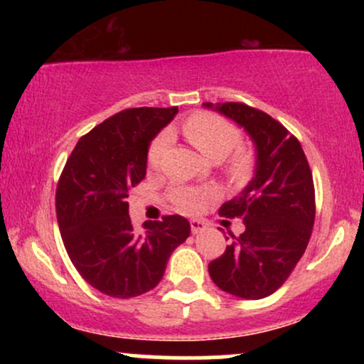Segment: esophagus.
<instances>
[{
    "instance_id": "esophagus-1",
    "label": "esophagus",
    "mask_w": 364,
    "mask_h": 364,
    "mask_svg": "<svg viewBox=\"0 0 364 364\" xmlns=\"http://www.w3.org/2000/svg\"><path fill=\"white\" fill-rule=\"evenodd\" d=\"M190 225H191V232H193V235H198V232L205 231V228H207L205 223H202V220H198V219H191Z\"/></svg>"
}]
</instances>
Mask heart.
Returning a JSON list of instances; mask_svg holds the SVG:
<instances>
[{"label": "heart", "instance_id": "b5f03b06", "mask_svg": "<svg viewBox=\"0 0 364 364\" xmlns=\"http://www.w3.org/2000/svg\"><path fill=\"white\" fill-rule=\"evenodd\" d=\"M183 132H185L186 139L191 141V145L200 154L212 159V161H217V159L220 161V159L228 156L240 144L241 139L240 129L235 124H231L228 119L220 118V116L212 114V112H195L193 116H190L185 121ZM171 141H173L171 132L159 133L156 139H154L149 149V164L152 168H157L161 164L162 157L168 152ZM250 164H252V156L245 152V150H237L231 159V168L237 174L248 171ZM214 195V191L208 190V188L179 186L176 190H173L171 200H173L174 207L178 210L191 214V212L198 210Z\"/></svg>", "mask_w": 364, "mask_h": 364}]
</instances>
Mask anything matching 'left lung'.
Wrapping results in <instances>:
<instances>
[{
    "instance_id": "1",
    "label": "left lung",
    "mask_w": 364,
    "mask_h": 364,
    "mask_svg": "<svg viewBox=\"0 0 364 364\" xmlns=\"http://www.w3.org/2000/svg\"><path fill=\"white\" fill-rule=\"evenodd\" d=\"M245 129L255 145L250 183L219 214L240 217L245 232L232 236L223 257L208 263L219 289L236 298L262 299L286 282L310 241L315 188L301 144L267 112L241 102H203Z\"/></svg>"
}]
</instances>
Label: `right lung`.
<instances>
[{"mask_svg": "<svg viewBox=\"0 0 364 364\" xmlns=\"http://www.w3.org/2000/svg\"><path fill=\"white\" fill-rule=\"evenodd\" d=\"M176 114L178 107L118 112L78 140L58 183L56 215L70 260L111 298L154 289L191 232L181 215L147 220L141 231L128 215V191L145 178L150 141Z\"/></svg>", "mask_w": 364, "mask_h": 364, "instance_id": "1", "label": "right lung"}]
</instances>
